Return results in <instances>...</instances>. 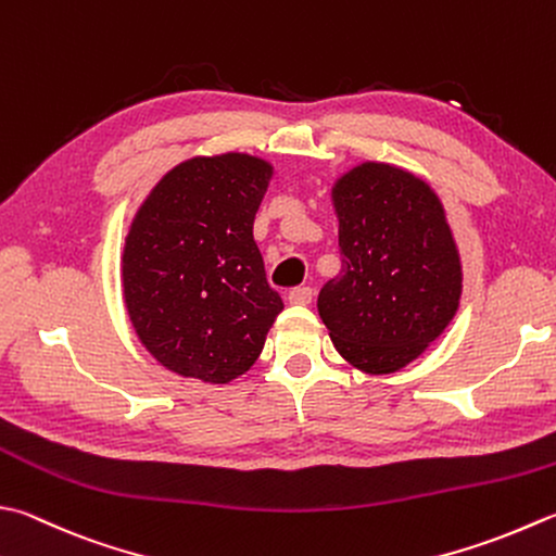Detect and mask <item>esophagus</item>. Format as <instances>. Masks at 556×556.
Listing matches in <instances>:
<instances>
[{
	"instance_id": "obj_1",
	"label": "esophagus",
	"mask_w": 556,
	"mask_h": 556,
	"mask_svg": "<svg viewBox=\"0 0 556 556\" xmlns=\"http://www.w3.org/2000/svg\"><path fill=\"white\" fill-rule=\"evenodd\" d=\"M311 301H313V289L308 287H299L289 291V303H293V306H308Z\"/></svg>"
}]
</instances>
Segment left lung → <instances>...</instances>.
<instances>
[{
  "instance_id": "1",
  "label": "left lung",
  "mask_w": 556,
  "mask_h": 556,
  "mask_svg": "<svg viewBox=\"0 0 556 556\" xmlns=\"http://www.w3.org/2000/svg\"><path fill=\"white\" fill-rule=\"evenodd\" d=\"M340 224V275L318 313L334 350L368 376L397 374L448 328L463 263L437 190L395 163L362 161L330 190Z\"/></svg>"
}]
</instances>
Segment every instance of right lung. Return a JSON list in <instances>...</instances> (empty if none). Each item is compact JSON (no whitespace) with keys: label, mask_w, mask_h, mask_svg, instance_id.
I'll return each mask as SVG.
<instances>
[{"label":"right lung","mask_w":556,"mask_h":556,"mask_svg":"<svg viewBox=\"0 0 556 556\" xmlns=\"http://www.w3.org/2000/svg\"><path fill=\"white\" fill-rule=\"evenodd\" d=\"M271 176L269 161L241 151L192 156L135 212L123 248L125 308L168 371L226 386L263 352L285 311L253 238Z\"/></svg>","instance_id":"add662e5"}]
</instances>
